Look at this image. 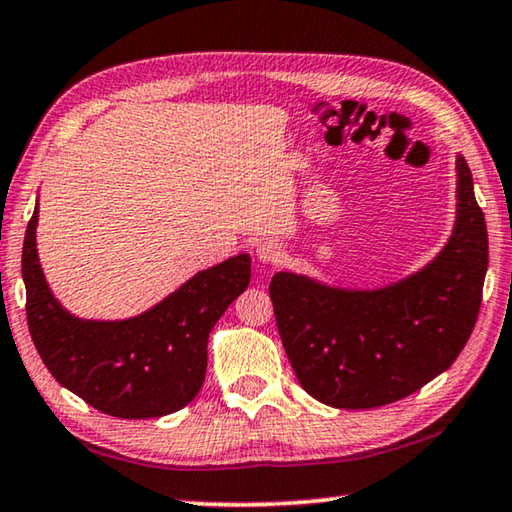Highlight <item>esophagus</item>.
Segmentation results:
<instances>
[{"label":"esophagus","mask_w":512,"mask_h":512,"mask_svg":"<svg viewBox=\"0 0 512 512\" xmlns=\"http://www.w3.org/2000/svg\"><path fill=\"white\" fill-rule=\"evenodd\" d=\"M257 259L268 266L282 262V246L275 244V241H271V239L262 241V244L257 246Z\"/></svg>","instance_id":"obj_1"}]
</instances>
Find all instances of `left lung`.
<instances>
[{
	"mask_svg": "<svg viewBox=\"0 0 512 512\" xmlns=\"http://www.w3.org/2000/svg\"><path fill=\"white\" fill-rule=\"evenodd\" d=\"M488 271V230L472 173L456 155V221L440 253L377 289L280 271L277 332L300 386L334 409H375L420 391L470 339Z\"/></svg>",
	"mask_w": 512,
	"mask_h": 512,
	"instance_id": "left-lung-1",
	"label": "left lung"
}]
</instances>
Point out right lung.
Returning <instances> with one entry per match:
<instances>
[{
  "label": "right lung",
  "mask_w": 512,
  "mask_h": 512,
  "mask_svg": "<svg viewBox=\"0 0 512 512\" xmlns=\"http://www.w3.org/2000/svg\"><path fill=\"white\" fill-rule=\"evenodd\" d=\"M38 203L22 248L33 345L60 386L94 409L124 420L176 413L201 391L207 339L223 311L248 289L241 253L178 287L158 305L121 320L79 318L51 293L36 244Z\"/></svg>",
  "instance_id": "1"
}]
</instances>
